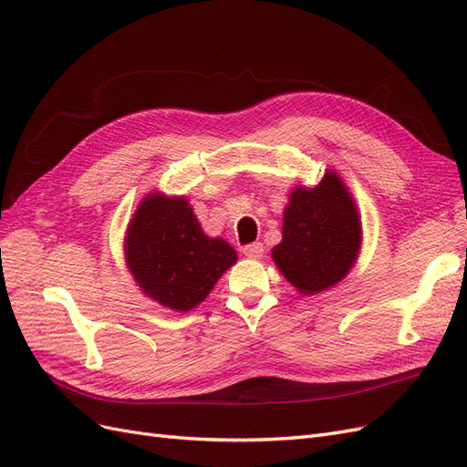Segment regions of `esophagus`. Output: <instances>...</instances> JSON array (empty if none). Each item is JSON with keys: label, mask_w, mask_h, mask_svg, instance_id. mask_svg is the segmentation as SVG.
Listing matches in <instances>:
<instances>
[{"label": "esophagus", "mask_w": 467, "mask_h": 467, "mask_svg": "<svg viewBox=\"0 0 467 467\" xmlns=\"http://www.w3.org/2000/svg\"><path fill=\"white\" fill-rule=\"evenodd\" d=\"M244 253H245V257H249V259H261L263 253H265V247L259 242H253V244L244 247Z\"/></svg>", "instance_id": "34e87169"}]
</instances>
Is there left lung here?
<instances>
[{"mask_svg":"<svg viewBox=\"0 0 467 467\" xmlns=\"http://www.w3.org/2000/svg\"><path fill=\"white\" fill-rule=\"evenodd\" d=\"M360 239L357 206L338 175L329 171L316 189L292 191L273 259L296 288L316 294L350 271Z\"/></svg>","mask_w":467,"mask_h":467,"instance_id":"8db88e82","label":"left lung"}]
</instances>
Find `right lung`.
Returning a JSON list of instances; mask_svg holds the SVG:
<instances>
[{
    "label": "right lung",
    "mask_w": 467,
    "mask_h": 467,
    "mask_svg": "<svg viewBox=\"0 0 467 467\" xmlns=\"http://www.w3.org/2000/svg\"><path fill=\"white\" fill-rule=\"evenodd\" d=\"M235 259L232 245L202 234L182 196L150 194L126 232V263L140 288L177 312L199 306Z\"/></svg>",
    "instance_id": "add662e5"
}]
</instances>
